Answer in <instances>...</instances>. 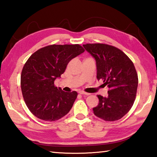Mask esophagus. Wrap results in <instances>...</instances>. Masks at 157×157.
Instances as JSON below:
<instances>
[{
  "instance_id": "esophagus-1",
  "label": "esophagus",
  "mask_w": 157,
  "mask_h": 157,
  "mask_svg": "<svg viewBox=\"0 0 157 157\" xmlns=\"http://www.w3.org/2000/svg\"><path fill=\"white\" fill-rule=\"evenodd\" d=\"M79 94H82V95H90V94H89V93L84 92V91H79Z\"/></svg>"
}]
</instances>
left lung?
<instances>
[{
	"instance_id": "obj_1",
	"label": "left lung",
	"mask_w": 157,
	"mask_h": 157,
	"mask_svg": "<svg viewBox=\"0 0 157 157\" xmlns=\"http://www.w3.org/2000/svg\"><path fill=\"white\" fill-rule=\"evenodd\" d=\"M83 47L95 59L98 79L109 88L107 97L98 95L99 103L94 113L106 121L119 120L131 109L136 98L139 79L134 63L122 50L109 45Z\"/></svg>"
}]
</instances>
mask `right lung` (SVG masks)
<instances>
[{
	"mask_svg": "<svg viewBox=\"0 0 157 157\" xmlns=\"http://www.w3.org/2000/svg\"><path fill=\"white\" fill-rule=\"evenodd\" d=\"M84 52L79 44L50 45L31 55L23 66L21 87L32 113L41 120L55 121L72 108L78 93L65 92L55 86L70 61Z\"/></svg>",
	"mask_w": 157,
	"mask_h": 157,
	"instance_id": "obj_1",
	"label": "right lung"
}]
</instances>
